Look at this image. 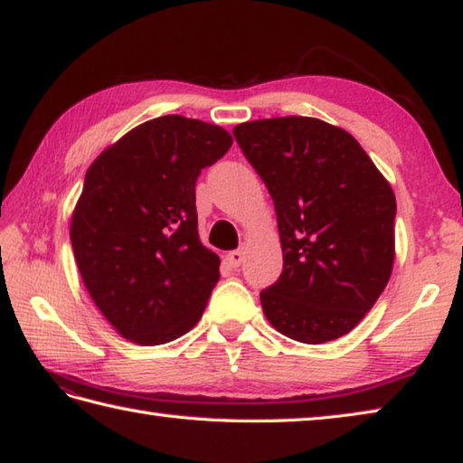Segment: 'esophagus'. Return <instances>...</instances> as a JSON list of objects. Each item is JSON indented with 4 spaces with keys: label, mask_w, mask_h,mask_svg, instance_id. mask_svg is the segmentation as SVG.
<instances>
[{
    "label": "esophagus",
    "mask_w": 463,
    "mask_h": 463,
    "mask_svg": "<svg viewBox=\"0 0 463 463\" xmlns=\"http://www.w3.org/2000/svg\"><path fill=\"white\" fill-rule=\"evenodd\" d=\"M245 253H247V247L242 245L241 249L231 250V253H226V255H224V261H226V265H229V268L237 269V268H241L242 261H245Z\"/></svg>",
    "instance_id": "obj_1"
}]
</instances>
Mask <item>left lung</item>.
<instances>
[{"mask_svg":"<svg viewBox=\"0 0 463 463\" xmlns=\"http://www.w3.org/2000/svg\"><path fill=\"white\" fill-rule=\"evenodd\" d=\"M276 206L284 271L260 294L289 339L326 343L362 323L394 265V192L347 130L308 116L232 128Z\"/></svg>","mask_w":463,"mask_h":463,"instance_id":"obj_1","label":"left lung"}]
</instances>
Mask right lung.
Returning a JSON list of instances; mask_svg holds the SVG:
<instances>
[{
  "label": "right lung",
  "mask_w": 463,
  "mask_h": 463,
  "mask_svg": "<svg viewBox=\"0 0 463 463\" xmlns=\"http://www.w3.org/2000/svg\"><path fill=\"white\" fill-rule=\"evenodd\" d=\"M231 145L216 124L161 116L109 145L85 174L69 231L75 263L124 339L163 345L202 318L221 260L200 241L195 179Z\"/></svg>",
  "instance_id": "1"
}]
</instances>
